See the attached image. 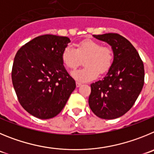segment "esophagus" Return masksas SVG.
<instances>
[{
    "label": "esophagus",
    "mask_w": 154,
    "mask_h": 154,
    "mask_svg": "<svg viewBox=\"0 0 154 154\" xmlns=\"http://www.w3.org/2000/svg\"><path fill=\"white\" fill-rule=\"evenodd\" d=\"M81 83L80 82H78V81H77V82H76V85H77V87H80V86H81Z\"/></svg>",
    "instance_id": "1"
}]
</instances>
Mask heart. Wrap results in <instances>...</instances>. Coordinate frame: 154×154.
<instances>
[{"instance_id":"1","label":"heart","mask_w":154,"mask_h":154,"mask_svg":"<svg viewBox=\"0 0 154 154\" xmlns=\"http://www.w3.org/2000/svg\"><path fill=\"white\" fill-rule=\"evenodd\" d=\"M62 61L69 70H74L82 63L85 67L72 72L77 80L87 82L96 78L98 74H104L111 67L113 54L111 48L92 40H87L77 44L76 49L67 46L62 51Z\"/></svg>"}]
</instances>
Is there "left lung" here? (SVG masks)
<instances>
[{
  "label": "left lung",
  "instance_id": "8db88e82",
  "mask_svg": "<svg viewBox=\"0 0 154 154\" xmlns=\"http://www.w3.org/2000/svg\"><path fill=\"white\" fill-rule=\"evenodd\" d=\"M94 37L110 44L114 57L106 77L91 84L89 106L100 118H117L132 107L142 91L143 63L135 48L123 36L109 33Z\"/></svg>",
  "mask_w": 154,
  "mask_h": 154
}]
</instances>
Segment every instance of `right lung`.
I'll return each mask as SVG.
<instances>
[{
  "mask_svg": "<svg viewBox=\"0 0 154 154\" xmlns=\"http://www.w3.org/2000/svg\"><path fill=\"white\" fill-rule=\"evenodd\" d=\"M70 42L67 37L41 35L22 46L15 55L14 88L23 109L37 118L57 116L75 89V80L65 70L61 57Z\"/></svg>",
  "mask_w": 154,
  "mask_h": 154,
  "instance_id": "add662e5",
  "label": "right lung"
}]
</instances>
